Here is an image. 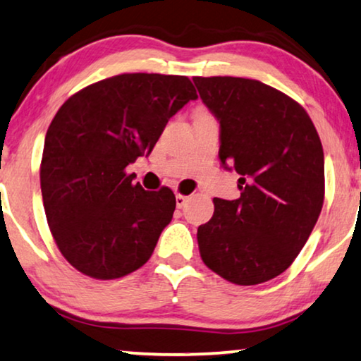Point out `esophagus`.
I'll use <instances>...</instances> for the list:
<instances>
[{
  "label": "esophagus",
  "mask_w": 361,
  "mask_h": 361,
  "mask_svg": "<svg viewBox=\"0 0 361 361\" xmlns=\"http://www.w3.org/2000/svg\"><path fill=\"white\" fill-rule=\"evenodd\" d=\"M187 200H189V197L177 194V195H176V205H177V209H182V207H184V205L187 204Z\"/></svg>",
  "instance_id": "esophagus-1"
}]
</instances>
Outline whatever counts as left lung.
Wrapping results in <instances>:
<instances>
[{"label": "left lung", "mask_w": 361, "mask_h": 361, "mask_svg": "<svg viewBox=\"0 0 361 361\" xmlns=\"http://www.w3.org/2000/svg\"><path fill=\"white\" fill-rule=\"evenodd\" d=\"M220 123V161L240 174L236 200L214 199L197 230L202 261L240 286L293 264L322 210L324 149L307 111L283 92L240 77H194Z\"/></svg>", "instance_id": "obj_1"}]
</instances>
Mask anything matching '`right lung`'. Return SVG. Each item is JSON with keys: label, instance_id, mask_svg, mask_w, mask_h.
Masks as SVG:
<instances>
[{"label": "right lung", "instance_id": "right-lung-1", "mask_svg": "<svg viewBox=\"0 0 361 361\" xmlns=\"http://www.w3.org/2000/svg\"><path fill=\"white\" fill-rule=\"evenodd\" d=\"M195 98L184 75L121 73L59 108L44 141L41 190L54 240L77 271L116 279L151 258L176 195L145 190L125 169L151 154L167 121Z\"/></svg>", "mask_w": 361, "mask_h": 361}]
</instances>
